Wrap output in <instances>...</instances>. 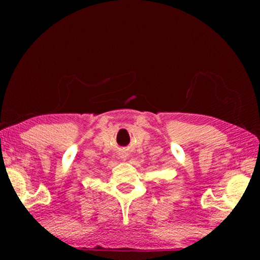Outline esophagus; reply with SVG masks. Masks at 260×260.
Instances as JSON below:
<instances>
[{"instance_id":"34e87169","label":"esophagus","mask_w":260,"mask_h":260,"mask_svg":"<svg viewBox=\"0 0 260 260\" xmlns=\"http://www.w3.org/2000/svg\"><path fill=\"white\" fill-rule=\"evenodd\" d=\"M125 157H126V156H125Z\"/></svg>"}]
</instances>
